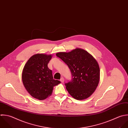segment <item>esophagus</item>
I'll list each match as a JSON object with an SVG mask.
<instances>
[{"instance_id":"obj_1","label":"esophagus","mask_w":128,"mask_h":128,"mask_svg":"<svg viewBox=\"0 0 128 128\" xmlns=\"http://www.w3.org/2000/svg\"><path fill=\"white\" fill-rule=\"evenodd\" d=\"M60 81L61 82H62V83H63L64 82V78L63 77H62V78H61V79H60Z\"/></svg>"}]
</instances>
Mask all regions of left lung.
Wrapping results in <instances>:
<instances>
[{
	"mask_svg": "<svg viewBox=\"0 0 128 128\" xmlns=\"http://www.w3.org/2000/svg\"><path fill=\"white\" fill-rule=\"evenodd\" d=\"M56 56L70 70L72 79L65 84L69 93L76 100L89 97L96 90L100 79V68L95 59L80 48L68 53L59 52Z\"/></svg>",
	"mask_w": 128,
	"mask_h": 128,
	"instance_id": "obj_1",
	"label": "left lung"
}]
</instances>
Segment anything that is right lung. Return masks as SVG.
Wrapping results in <instances>:
<instances>
[{
  "label": "right lung",
  "mask_w": 128,
  "mask_h": 128,
  "mask_svg": "<svg viewBox=\"0 0 128 128\" xmlns=\"http://www.w3.org/2000/svg\"><path fill=\"white\" fill-rule=\"evenodd\" d=\"M51 55L37 54L28 60L23 70L22 79L27 92L33 98L43 100L50 96L53 87L60 83L53 79L48 67Z\"/></svg>",
  "instance_id": "add662e5"
}]
</instances>
